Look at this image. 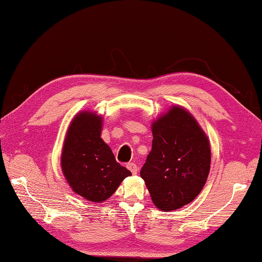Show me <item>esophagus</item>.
Segmentation results:
<instances>
[{
    "label": "esophagus",
    "instance_id": "esophagus-1",
    "mask_svg": "<svg viewBox=\"0 0 262 262\" xmlns=\"http://www.w3.org/2000/svg\"><path fill=\"white\" fill-rule=\"evenodd\" d=\"M127 168L132 172V174H137V172H139V168H137L136 164H134V163L127 164Z\"/></svg>",
    "mask_w": 262,
    "mask_h": 262
}]
</instances>
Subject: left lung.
Returning a JSON list of instances; mask_svg holds the SVG:
<instances>
[{"instance_id": "1", "label": "left lung", "mask_w": 262, "mask_h": 262, "mask_svg": "<svg viewBox=\"0 0 262 262\" xmlns=\"http://www.w3.org/2000/svg\"><path fill=\"white\" fill-rule=\"evenodd\" d=\"M152 148L140 172L159 210L192 202L210 171V143L193 114L173 105L151 122Z\"/></svg>"}]
</instances>
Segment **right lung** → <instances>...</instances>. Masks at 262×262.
I'll list each match as a JSON object with an SVG mask.
<instances>
[{"mask_svg": "<svg viewBox=\"0 0 262 262\" xmlns=\"http://www.w3.org/2000/svg\"><path fill=\"white\" fill-rule=\"evenodd\" d=\"M103 117L92 111L78 112L66 133L61 170L73 192L88 201L104 202L112 196L130 171L117 163L101 139Z\"/></svg>", "mask_w": 262, "mask_h": 262, "instance_id": "1", "label": "right lung"}]
</instances>
